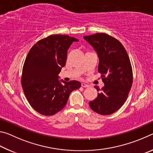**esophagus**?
Here are the masks:
<instances>
[{
    "mask_svg": "<svg viewBox=\"0 0 153 153\" xmlns=\"http://www.w3.org/2000/svg\"><path fill=\"white\" fill-rule=\"evenodd\" d=\"M82 87H84V88H87V87H89L90 86H89L88 84H86V83L82 82Z\"/></svg>",
    "mask_w": 153,
    "mask_h": 153,
    "instance_id": "1",
    "label": "esophagus"
}]
</instances>
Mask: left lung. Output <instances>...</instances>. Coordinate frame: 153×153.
<instances>
[{"label": "left lung", "instance_id": "8db88e82", "mask_svg": "<svg viewBox=\"0 0 153 153\" xmlns=\"http://www.w3.org/2000/svg\"><path fill=\"white\" fill-rule=\"evenodd\" d=\"M84 38L97 52L99 59L98 71L105 84L101 90L94 86L99 92L97 98L89 102L90 107L100 115H111L122 107L132 85L128 55L120 41L107 33H97Z\"/></svg>", "mask_w": 153, "mask_h": 153}]
</instances>
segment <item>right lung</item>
Wrapping results in <instances>:
<instances>
[{
	"label": "right lung",
	"mask_w": 153,
	"mask_h": 153,
	"mask_svg": "<svg viewBox=\"0 0 153 153\" xmlns=\"http://www.w3.org/2000/svg\"><path fill=\"white\" fill-rule=\"evenodd\" d=\"M76 38L51 35L36 42L28 53L22 70V86L32 107L50 116L66 105L69 94L81 87L76 80H59L58 75L65 65L67 50Z\"/></svg>",
	"instance_id": "obj_1"
}]
</instances>
